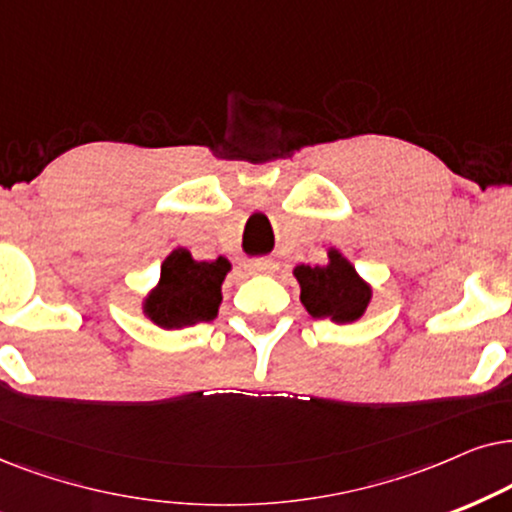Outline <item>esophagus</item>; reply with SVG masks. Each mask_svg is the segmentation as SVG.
<instances>
[{"mask_svg": "<svg viewBox=\"0 0 512 512\" xmlns=\"http://www.w3.org/2000/svg\"><path fill=\"white\" fill-rule=\"evenodd\" d=\"M245 267H248L250 274H274L278 264L274 260H269V257H257V260H250Z\"/></svg>", "mask_w": 512, "mask_h": 512, "instance_id": "obj_1", "label": "esophagus"}]
</instances>
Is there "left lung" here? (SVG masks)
<instances>
[{"label": "left lung", "instance_id": "1", "mask_svg": "<svg viewBox=\"0 0 512 512\" xmlns=\"http://www.w3.org/2000/svg\"><path fill=\"white\" fill-rule=\"evenodd\" d=\"M295 276L302 288V304L313 318H332L335 323H351L358 320L370 302V285L356 274V269L330 250L327 267H302L295 269Z\"/></svg>", "mask_w": 512, "mask_h": 512}]
</instances>
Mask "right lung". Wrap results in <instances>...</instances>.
I'll return each instance as SVG.
<instances>
[{
  "instance_id": "obj_1",
  "label": "right lung",
  "mask_w": 512,
  "mask_h": 512,
  "mask_svg": "<svg viewBox=\"0 0 512 512\" xmlns=\"http://www.w3.org/2000/svg\"><path fill=\"white\" fill-rule=\"evenodd\" d=\"M229 271V262H196L187 250L170 252L161 267V281L147 297V316L161 327H182L208 323L217 316L222 302L220 285Z\"/></svg>"
}]
</instances>
